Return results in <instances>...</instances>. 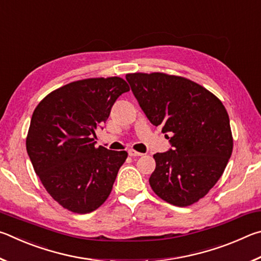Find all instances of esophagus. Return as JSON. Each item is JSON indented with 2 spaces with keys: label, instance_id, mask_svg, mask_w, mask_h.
Masks as SVG:
<instances>
[{
  "label": "esophagus",
  "instance_id": "34e87169",
  "mask_svg": "<svg viewBox=\"0 0 261 261\" xmlns=\"http://www.w3.org/2000/svg\"><path fill=\"white\" fill-rule=\"evenodd\" d=\"M127 153H129L130 156H141V155H143L141 153L137 152V151H135V149H131V148L129 149V151H127Z\"/></svg>",
  "mask_w": 261,
  "mask_h": 261
}]
</instances>
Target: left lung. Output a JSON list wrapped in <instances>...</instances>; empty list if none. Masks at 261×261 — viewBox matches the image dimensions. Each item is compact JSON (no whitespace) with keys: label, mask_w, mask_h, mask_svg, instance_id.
I'll return each instance as SVG.
<instances>
[{"label":"left lung","mask_w":261,"mask_h":261,"mask_svg":"<svg viewBox=\"0 0 261 261\" xmlns=\"http://www.w3.org/2000/svg\"><path fill=\"white\" fill-rule=\"evenodd\" d=\"M137 101L171 148L156 153L149 185L171 205L185 207L208 193L222 176L232 152L226 108L199 84L170 74L125 76Z\"/></svg>","instance_id":"obj_1"}]
</instances>
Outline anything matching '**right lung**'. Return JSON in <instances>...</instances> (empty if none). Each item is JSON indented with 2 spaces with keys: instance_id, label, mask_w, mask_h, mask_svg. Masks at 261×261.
Masks as SVG:
<instances>
[{
  "instance_id": "obj_1",
  "label": "right lung",
  "mask_w": 261,
  "mask_h": 261,
  "mask_svg": "<svg viewBox=\"0 0 261 261\" xmlns=\"http://www.w3.org/2000/svg\"><path fill=\"white\" fill-rule=\"evenodd\" d=\"M130 91L120 77L88 78L53 91L34 109L26 149L47 192L78 214L95 211L112 192L125 151L95 147V132L118 96Z\"/></svg>"
}]
</instances>
